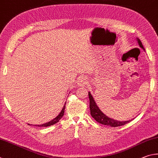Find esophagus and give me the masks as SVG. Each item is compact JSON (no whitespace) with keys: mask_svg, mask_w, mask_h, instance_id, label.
Listing matches in <instances>:
<instances>
[{"mask_svg":"<svg viewBox=\"0 0 158 158\" xmlns=\"http://www.w3.org/2000/svg\"><path fill=\"white\" fill-rule=\"evenodd\" d=\"M87 81L86 79H85V78H83V77H82V78L79 81V82H78V85H79V86H84V85H87Z\"/></svg>","mask_w":158,"mask_h":158,"instance_id":"34e87169","label":"esophagus"}]
</instances>
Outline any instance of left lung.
Returning a JSON list of instances; mask_svg holds the SVG:
<instances>
[{
	"label": "left lung",
	"instance_id": "1",
	"mask_svg": "<svg viewBox=\"0 0 158 158\" xmlns=\"http://www.w3.org/2000/svg\"><path fill=\"white\" fill-rule=\"evenodd\" d=\"M137 42L139 44V46L145 51L144 48L142 45V41H141L139 38H137ZM89 108H90V112L92 117L94 118V119L97 121V122L100 123L101 124H103V125L109 126L111 127H118V126H121L125 125V124L129 123L130 121L132 120L129 121H118L117 120L113 119V118H109L108 117L104 114V113L102 112L101 110L99 109L97 105H96V102L94 99L93 96L91 94V93L89 92Z\"/></svg>",
	"mask_w": 158,
	"mask_h": 158
}]
</instances>
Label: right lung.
Listing matches in <instances>:
<instances>
[{"mask_svg":"<svg viewBox=\"0 0 158 158\" xmlns=\"http://www.w3.org/2000/svg\"><path fill=\"white\" fill-rule=\"evenodd\" d=\"M66 105V103H65ZM65 105L64 106L62 110V111L60 112V113L59 114H58L56 117H55V118H53V119L51 120V121H49V122H47L46 123H44V124H41V125H38L37 126L39 127H48V126H52L54 125V124H55L56 123H57L58 121H59L61 118H62L63 117L64 115V109H65Z\"/></svg>","mask_w":158,"mask_h":158,"instance_id":"right-lung-1","label":"right lung"}]
</instances>
